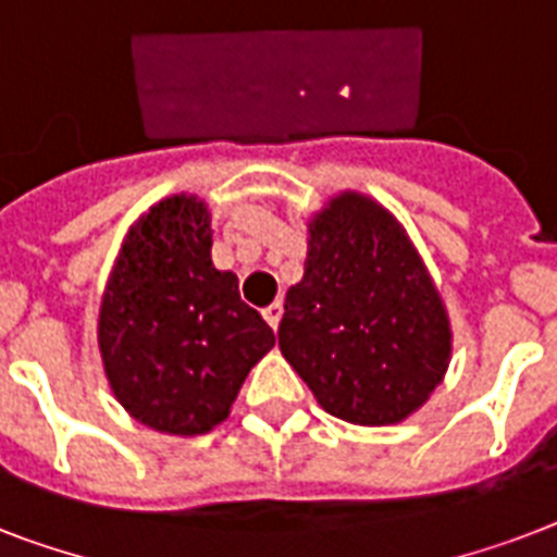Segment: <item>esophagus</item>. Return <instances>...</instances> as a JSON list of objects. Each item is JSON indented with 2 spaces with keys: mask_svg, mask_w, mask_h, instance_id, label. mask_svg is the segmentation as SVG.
<instances>
[{
  "mask_svg": "<svg viewBox=\"0 0 557 557\" xmlns=\"http://www.w3.org/2000/svg\"><path fill=\"white\" fill-rule=\"evenodd\" d=\"M262 318L269 321L271 330H277L280 318H283V304H280V300H274L271 306H265V309H262Z\"/></svg>",
  "mask_w": 557,
  "mask_h": 557,
  "instance_id": "34e87169",
  "label": "esophagus"
}]
</instances>
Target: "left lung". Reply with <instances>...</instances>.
<instances>
[{
  "label": "left lung",
  "instance_id": "1",
  "mask_svg": "<svg viewBox=\"0 0 557 557\" xmlns=\"http://www.w3.org/2000/svg\"><path fill=\"white\" fill-rule=\"evenodd\" d=\"M304 280L288 288L280 352L326 413L389 424L445 375L450 330L405 231L375 201L344 193L309 225Z\"/></svg>",
  "mask_w": 557,
  "mask_h": 557
}]
</instances>
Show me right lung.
<instances>
[{"instance_id": "obj_1", "label": "right lung", "mask_w": 557, "mask_h": 557, "mask_svg": "<svg viewBox=\"0 0 557 557\" xmlns=\"http://www.w3.org/2000/svg\"><path fill=\"white\" fill-rule=\"evenodd\" d=\"M210 216L187 196L129 231L100 306L98 341L117 401L164 433H208L274 332L210 262Z\"/></svg>"}]
</instances>
